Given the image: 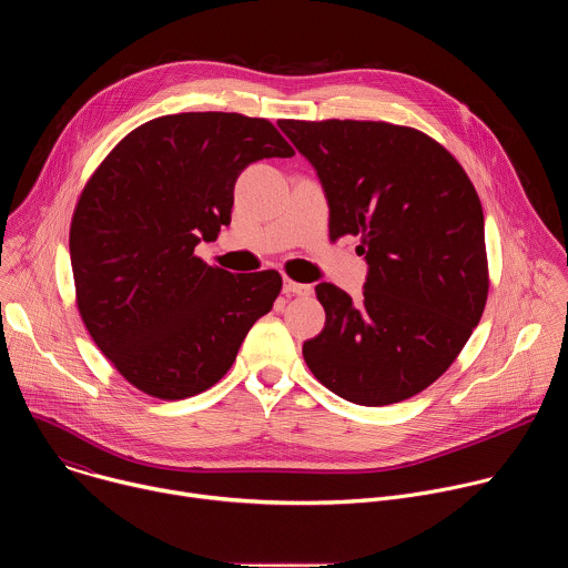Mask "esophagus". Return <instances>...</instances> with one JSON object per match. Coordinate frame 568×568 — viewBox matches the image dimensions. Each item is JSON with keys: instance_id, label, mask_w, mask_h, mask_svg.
Segmentation results:
<instances>
[{"instance_id": "esophagus-1", "label": "esophagus", "mask_w": 568, "mask_h": 568, "mask_svg": "<svg viewBox=\"0 0 568 568\" xmlns=\"http://www.w3.org/2000/svg\"><path fill=\"white\" fill-rule=\"evenodd\" d=\"M283 292L285 294H296V296H307L312 292V287L305 285V283H296L292 278H285L283 281Z\"/></svg>"}]
</instances>
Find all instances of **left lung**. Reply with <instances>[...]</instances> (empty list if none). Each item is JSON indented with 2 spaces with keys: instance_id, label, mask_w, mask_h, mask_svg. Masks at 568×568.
Here are the masks:
<instances>
[{
  "instance_id": "left-lung-1",
  "label": "left lung",
  "mask_w": 568,
  "mask_h": 568,
  "mask_svg": "<svg viewBox=\"0 0 568 568\" xmlns=\"http://www.w3.org/2000/svg\"><path fill=\"white\" fill-rule=\"evenodd\" d=\"M278 128L314 166L331 237L362 235L364 298L318 283L326 326L303 344L339 397L384 407L434 384L467 344L490 290L483 209L463 166L429 134L386 121Z\"/></svg>"
}]
</instances>
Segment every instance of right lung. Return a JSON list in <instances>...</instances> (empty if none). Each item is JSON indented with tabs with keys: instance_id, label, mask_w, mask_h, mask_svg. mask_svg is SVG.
<instances>
[{
	"instance_id": "add662e5",
	"label": "right lung",
	"mask_w": 568,
	"mask_h": 568,
	"mask_svg": "<svg viewBox=\"0 0 568 568\" xmlns=\"http://www.w3.org/2000/svg\"><path fill=\"white\" fill-rule=\"evenodd\" d=\"M294 148L267 119L184 112L123 136L73 209L75 305L139 390L184 399L211 388L283 287L276 270L231 274L195 256L231 222L237 175Z\"/></svg>"
}]
</instances>
